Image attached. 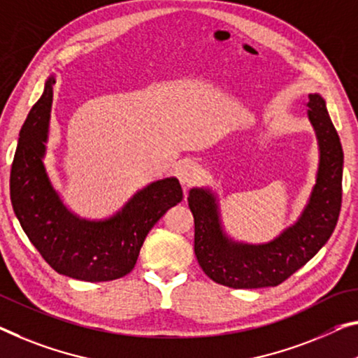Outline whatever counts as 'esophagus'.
<instances>
[{
  "label": "esophagus",
  "instance_id": "1",
  "mask_svg": "<svg viewBox=\"0 0 358 358\" xmlns=\"http://www.w3.org/2000/svg\"><path fill=\"white\" fill-rule=\"evenodd\" d=\"M200 166L195 162H184L180 164L178 176H179V180L182 182L184 185H190L194 184L195 180L200 178Z\"/></svg>",
  "mask_w": 358,
  "mask_h": 358
}]
</instances>
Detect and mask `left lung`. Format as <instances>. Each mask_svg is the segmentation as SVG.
I'll return each instance as SVG.
<instances>
[{
  "label": "left lung",
  "instance_id": "left-lung-1",
  "mask_svg": "<svg viewBox=\"0 0 358 358\" xmlns=\"http://www.w3.org/2000/svg\"><path fill=\"white\" fill-rule=\"evenodd\" d=\"M309 120L320 145V166L310 201L293 227L267 245H241L222 234L217 206L208 190L192 189L195 256L213 282L235 289L277 287L312 259L336 227L343 203L344 153L325 101L309 94Z\"/></svg>",
  "mask_w": 358,
  "mask_h": 358
}]
</instances>
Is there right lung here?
<instances>
[{
  "label": "right lung",
  "instance_id": "1",
  "mask_svg": "<svg viewBox=\"0 0 358 358\" xmlns=\"http://www.w3.org/2000/svg\"><path fill=\"white\" fill-rule=\"evenodd\" d=\"M31 107L19 133L10 168V203L24 232L54 271L85 282H108L133 271L153 225L182 200L178 179L168 178L134 195L108 221L91 222L71 214L49 184L43 164L52 86Z\"/></svg>",
  "mask_w": 358,
  "mask_h": 358
}]
</instances>
